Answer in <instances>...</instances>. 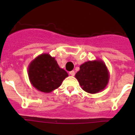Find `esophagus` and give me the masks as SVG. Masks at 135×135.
<instances>
[{
    "label": "esophagus",
    "mask_w": 135,
    "mask_h": 135,
    "mask_svg": "<svg viewBox=\"0 0 135 135\" xmlns=\"http://www.w3.org/2000/svg\"><path fill=\"white\" fill-rule=\"evenodd\" d=\"M69 74H70L71 76H74L75 75V71H70V73H69Z\"/></svg>",
    "instance_id": "34e87169"
}]
</instances>
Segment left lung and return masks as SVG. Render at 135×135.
Returning a JSON list of instances; mask_svg holds the SVG:
<instances>
[{"mask_svg":"<svg viewBox=\"0 0 135 135\" xmlns=\"http://www.w3.org/2000/svg\"><path fill=\"white\" fill-rule=\"evenodd\" d=\"M75 77L82 90L90 94L104 90L109 80V73L105 64L101 59L88 61L80 66Z\"/></svg>","mask_w":135,"mask_h":135,"instance_id":"left-lung-1","label":"left lung"}]
</instances>
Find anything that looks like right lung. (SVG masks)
Listing matches in <instances>:
<instances>
[{"label": "right lung", "mask_w": 135, "mask_h": 135, "mask_svg": "<svg viewBox=\"0 0 135 135\" xmlns=\"http://www.w3.org/2000/svg\"><path fill=\"white\" fill-rule=\"evenodd\" d=\"M32 85L39 91L49 93L57 89L68 74L61 68L55 57L43 53L30 62L27 68Z\"/></svg>", "instance_id": "add662e5"}]
</instances>
